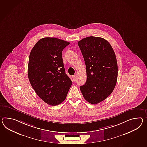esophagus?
<instances>
[{"mask_svg": "<svg viewBox=\"0 0 147 147\" xmlns=\"http://www.w3.org/2000/svg\"><path fill=\"white\" fill-rule=\"evenodd\" d=\"M72 79H73V81H74L75 79V75H73L72 76Z\"/></svg>", "mask_w": 147, "mask_h": 147, "instance_id": "obj_1", "label": "esophagus"}]
</instances>
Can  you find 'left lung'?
<instances>
[{
    "mask_svg": "<svg viewBox=\"0 0 147 147\" xmlns=\"http://www.w3.org/2000/svg\"><path fill=\"white\" fill-rule=\"evenodd\" d=\"M78 45L86 66V83L80 86L86 100L97 104L113 91L117 80L118 67L113 48L106 40L89 36L79 41Z\"/></svg>",
    "mask_w": 147,
    "mask_h": 147,
    "instance_id": "8db88e82",
    "label": "left lung"
}]
</instances>
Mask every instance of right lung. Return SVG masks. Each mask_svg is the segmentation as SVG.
Returning <instances> with one entry per match:
<instances>
[{
	"label": "right lung",
	"instance_id": "right-lung-1",
	"mask_svg": "<svg viewBox=\"0 0 147 147\" xmlns=\"http://www.w3.org/2000/svg\"><path fill=\"white\" fill-rule=\"evenodd\" d=\"M69 44L56 38H44L36 43L30 54V82L37 95L51 106L61 103L72 86L62 58V51Z\"/></svg>",
	"mask_w": 147,
	"mask_h": 147
}]
</instances>
